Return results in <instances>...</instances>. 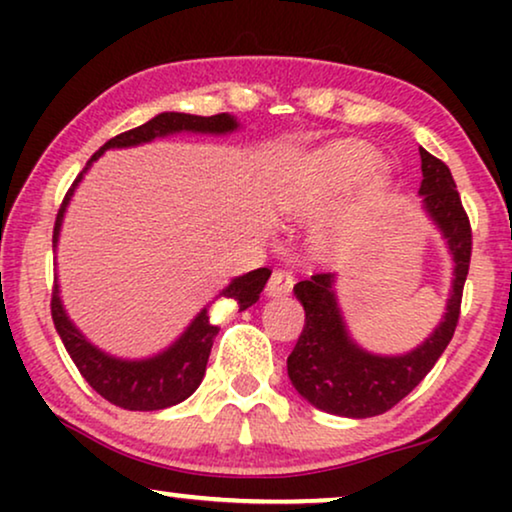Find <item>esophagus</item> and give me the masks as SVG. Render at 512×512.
Instances as JSON below:
<instances>
[{"label": "esophagus", "instance_id": "obj_1", "mask_svg": "<svg viewBox=\"0 0 512 512\" xmlns=\"http://www.w3.org/2000/svg\"><path fill=\"white\" fill-rule=\"evenodd\" d=\"M291 289H293V275H291V272L275 270V272H272V277L268 279V286H265V296L279 298V296H286V293H291Z\"/></svg>", "mask_w": 512, "mask_h": 512}]
</instances>
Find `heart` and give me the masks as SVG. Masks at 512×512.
I'll return each instance as SVG.
<instances>
[{"label":"heart","mask_w":512,"mask_h":512,"mask_svg":"<svg viewBox=\"0 0 512 512\" xmlns=\"http://www.w3.org/2000/svg\"><path fill=\"white\" fill-rule=\"evenodd\" d=\"M377 167H380V153L368 144L338 142L326 146L312 153L286 181L277 198L279 212L291 221L317 219L340 205L366 180L356 200L349 202L333 221L321 226L314 237V244L321 251L345 247L366 233L391 191L389 174L384 170L375 173Z\"/></svg>","instance_id":"b5f03b06"}]
</instances>
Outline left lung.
<instances>
[{
	"label": "left lung",
	"mask_w": 512,
	"mask_h": 512,
	"mask_svg": "<svg viewBox=\"0 0 512 512\" xmlns=\"http://www.w3.org/2000/svg\"><path fill=\"white\" fill-rule=\"evenodd\" d=\"M419 158L422 212L443 237L452 258L450 296L429 338L403 354L370 352L349 331L333 272L312 275L293 286L305 310V328L286 359V370L298 394L328 415L366 419L394 408L436 366L457 328L461 291L471 263V226L447 165L422 146Z\"/></svg>",
	"instance_id": "left-lung-1"
}]
</instances>
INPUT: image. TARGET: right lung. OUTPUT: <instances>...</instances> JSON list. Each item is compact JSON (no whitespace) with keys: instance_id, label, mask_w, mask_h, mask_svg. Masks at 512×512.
I'll return each instance as SVG.
<instances>
[{"instance_id":"1","label":"right lung","mask_w":512,"mask_h":512,"mask_svg":"<svg viewBox=\"0 0 512 512\" xmlns=\"http://www.w3.org/2000/svg\"><path fill=\"white\" fill-rule=\"evenodd\" d=\"M237 130H242V123L230 114L195 116L181 114V111H163V114L153 116L151 121L139 125V128L109 139V142L88 160L83 172L76 177L72 188H69L65 202H62L53 230V254H58L62 223H65L67 207L74 198L76 188H79L83 177L90 172L95 160L104 156V153L111 149H135V146L151 144L156 142V139L174 135L226 137L233 135ZM268 277V268H258L247 272V275L233 277L219 293H216V298H230L235 300L240 312L247 310V307L254 305L258 296H261ZM212 303H207L198 314H195L191 324L177 335V340L170 342V345L160 349L156 354L142 356V359H128V356L104 352L102 347H97L95 342H90L86 335H83L81 328L74 324L72 317H69L65 303H62L58 272H55L51 314L55 331H58L62 345H65L67 354L72 356L74 366L79 368L83 380H86L102 398H107L109 403L118 405V408L146 412L163 410L170 408V405L186 401V398L200 387L207 370L209 352H212L214 338L216 333H219V326H214L207 314Z\"/></svg>"}]
</instances>
